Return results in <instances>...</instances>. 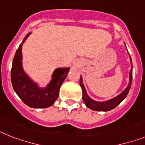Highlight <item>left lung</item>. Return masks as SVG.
<instances>
[{
  "label": "left lung",
  "mask_w": 145,
  "mask_h": 145,
  "mask_svg": "<svg viewBox=\"0 0 145 145\" xmlns=\"http://www.w3.org/2000/svg\"><path fill=\"white\" fill-rule=\"evenodd\" d=\"M131 58V57H130ZM131 63V69L130 71V77H129V84L127 88L121 92L120 94L117 96V97H114L113 99H109L108 101H105V102H97V101L93 100V99H91L88 95L87 92H86V88L84 86V84L82 82V76H80V86L82 88V99H83L84 103L86 104V106L88 108L91 109L93 110H96V111H108L112 109L116 108L117 105L120 104V103L126 98L127 93H128L130 88H131V83H132V78H133V65H132V59L131 58L130 59Z\"/></svg>",
  "instance_id": "8db88e82"
}]
</instances>
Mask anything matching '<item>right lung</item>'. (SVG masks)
Here are the masks:
<instances>
[{
    "mask_svg": "<svg viewBox=\"0 0 145 145\" xmlns=\"http://www.w3.org/2000/svg\"><path fill=\"white\" fill-rule=\"evenodd\" d=\"M28 34L14 54L11 71L13 88L26 105L33 108H46L52 106L58 98L60 86L69 73V68L54 70L51 82L46 88H40L24 71L22 66V46L30 35Z\"/></svg>",
    "mask_w": 145,
    "mask_h": 145,
    "instance_id": "obj_1",
    "label": "right lung"
}]
</instances>
